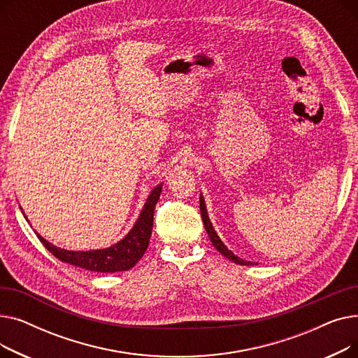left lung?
<instances>
[{
  "label": "left lung",
  "mask_w": 358,
  "mask_h": 358,
  "mask_svg": "<svg viewBox=\"0 0 358 358\" xmlns=\"http://www.w3.org/2000/svg\"><path fill=\"white\" fill-rule=\"evenodd\" d=\"M200 212H201V219H203V223H204V229H206V232H208V235H209V238H210V242L213 243V247L223 255V257H227L228 259H231V261H234L235 264H239V266H252V264H255V262H250V261H245V259H242V258H239L238 255H235L231 250H228V247L224 245V243L220 241V238L217 236V234H216V231H215V228H213V224H212V222H210V219H209V215H208V209H206V203H204V199H203V196L200 194Z\"/></svg>",
  "instance_id": "1"
}]
</instances>
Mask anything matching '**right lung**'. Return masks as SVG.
I'll return each instance as SVG.
<instances>
[{
  "mask_svg": "<svg viewBox=\"0 0 358 358\" xmlns=\"http://www.w3.org/2000/svg\"><path fill=\"white\" fill-rule=\"evenodd\" d=\"M162 192V184L154 187V190L148 196L142 212L134 224L130 232L115 245L103 250H91V251H69L53 245L49 241L36 232L37 238L45 245V248L62 262L85 268L88 271L96 273H117L127 271L134 267L136 262L145 254L150 234H152L154 224V210L155 204ZM23 210V209H22ZM24 215V213H23ZM26 217V215H24ZM27 220V217H26ZM29 222V220H27Z\"/></svg>",
  "mask_w": 358,
  "mask_h": 358,
  "instance_id": "1",
  "label": "right lung"
}]
</instances>
